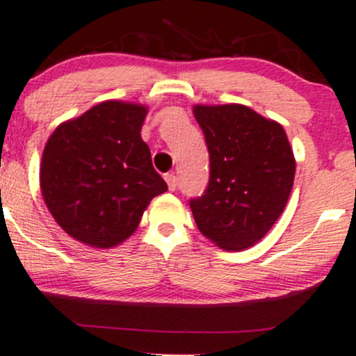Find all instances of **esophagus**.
<instances>
[{
	"instance_id": "1",
	"label": "esophagus",
	"mask_w": 356,
	"mask_h": 356,
	"mask_svg": "<svg viewBox=\"0 0 356 356\" xmlns=\"http://www.w3.org/2000/svg\"><path fill=\"white\" fill-rule=\"evenodd\" d=\"M165 179H166V183H168V188H170L171 191H175L178 188V177L175 173H168L166 177H165Z\"/></svg>"
}]
</instances>
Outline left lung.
<instances>
[{
  "label": "left lung",
  "instance_id": "obj_1",
  "mask_svg": "<svg viewBox=\"0 0 356 356\" xmlns=\"http://www.w3.org/2000/svg\"><path fill=\"white\" fill-rule=\"evenodd\" d=\"M210 154L209 185L190 198L198 230L225 250L254 245L281 217L294 161L281 124L238 104L195 106Z\"/></svg>",
  "mask_w": 356,
  "mask_h": 356
}]
</instances>
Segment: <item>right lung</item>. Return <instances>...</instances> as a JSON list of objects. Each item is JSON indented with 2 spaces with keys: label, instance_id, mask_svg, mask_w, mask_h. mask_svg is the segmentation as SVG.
Instances as JSON below:
<instances>
[{
  "label": "right lung",
  "instance_id": "obj_1",
  "mask_svg": "<svg viewBox=\"0 0 356 356\" xmlns=\"http://www.w3.org/2000/svg\"><path fill=\"white\" fill-rule=\"evenodd\" d=\"M145 118L146 107L107 101L50 136L40 186L70 237L101 249L118 245L138 229L151 198L168 190L141 139Z\"/></svg>",
  "mask_w": 356,
  "mask_h": 356
}]
</instances>
